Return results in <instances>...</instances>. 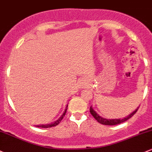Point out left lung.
<instances>
[{
  "mask_svg": "<svg viewBox=\"0 0 152 152\" xmlns=\"http://www.w3.org/2000/svg\"><path fill=\"white\" fill-rule=\"evenodd\" d=\"M138 109H136L134 112H132L130 115H128L127 117L126 118H124L122 119H107V118H104L102 117L99 116L94 110H93V108L91 107V106L90 107V113L92 115H93L94 118L98 121V122L102 124H104V125H116V124H119L124 122L126 121V120H128L129 118H130L134 114H135V113L137 112Z\"/></svg>",
  "mask_w": 152,
  "mask_h": 152,
  "instance_id": "obj_1",
  "label": "left lung"
}]
</instances>
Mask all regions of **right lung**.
Wrapping results in <instances>:
<instances>
[{"mask_svg": "<svg viewBox=\"0 0 152 152\" xmlns=\"http://www.w3.org/2000/svg\"><path fill=\"white\" fill-rule=\"evenodd\" d=\"M67 107H68V105L66 106V108L65 109V110H64V113H63V115H62L61 116L60 118H59L57 120V121H55V122H53V123H52V124H42V125H37V126H37V127H42V128H49V127H52V126H56V125H58V124L59 123L61 122V120L63 119L64 116V115H65L66 113Z\"/></svg>", "mask_w": 152, "mask_h": 152, "instance_id": "add662e5", "label": "right lung"}]
</instances>
